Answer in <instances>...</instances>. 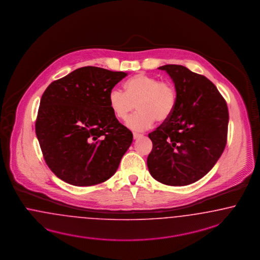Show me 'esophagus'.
Returning a JSON list of instances; mask_svg holds the SVG:
<instances>
[{"label":"esophagus","instance_id":"obj_1","mask_svg":"<svg viewBox=\"0 0 260 260\" xmlns=\"http://www.w3.org/2000/svg\"><path fill=\"white\" fill-rule=\"evenodd\" d=\"M143 135H141V134H137V133H134V138L135 139H138V138H140V137H142Z\"/></svg>","mask_w":260,"mask_h":260}]
</instances>
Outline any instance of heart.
Segmentation results:
<instances>
[{"label": "heart", "mask_w": 260, "mask_h": 260, "mask_svg": "<svg viewBox=\"0 0 260 260\" xmlns=\"http://www.w3.org/2000/svg\"><path fill=\"white\" fill-rule=\"evenodd\" d=\"M125 87V92L119 87L109 91L108 104L119 120H125L137 107L138 111L126 121L129 128L144 131L154 125L156 120L167 122L174 113L178 96L171 82L140 73L129 78Z\"/></svg>", "instance_id": "1"}]
</instances>
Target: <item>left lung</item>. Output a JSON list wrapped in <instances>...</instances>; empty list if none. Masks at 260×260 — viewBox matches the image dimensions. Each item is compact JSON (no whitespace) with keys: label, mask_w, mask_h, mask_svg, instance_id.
I'll use <instances>...</instances> for the list:
<instances>
[{"label":"left lung","mask_w":260,"mask_h":260,"mask_svg":"<svg viewBox=\"0 0 260 260\" xmlns=\"http://www.w3.org/2000/svg\"><path fill=\"white\" fill-rule=\"evenodd\" d=\"M158 69L170 75L178 98L170 119L148 135L153 149L147 166L156 181L187 186L205 176L225 148L228 104L204 75L180 64Z\"/></svg>","instance_id":"1"}]
</instances>
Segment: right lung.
<instances>
[{
    "instance_id": "add662e5",
    "label": "right lung",
    "mask_w": 260,
    "mask_h": 260,
    "mask_svg": "<svg viewBox=\"0 0 260 260\" xmlns=\"http://www.w3.org/2000/svg\"><path fill=\"white\" fill-rule=\"evenodd\" d=\"M126 73L83 67L53 81L42 93L36 135L53 173L73 186L109 179L133 142L115 117L108 93Z\"/></svg>"
}]
</instances>
